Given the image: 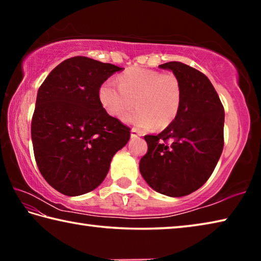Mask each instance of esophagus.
Returning a JSON list of instances; mask_svg holds the SVG:
<instances>
[{
    "label": "esophagus",
    "mask_w": 261,
    "mask_h": 261,
    "mask_svg": "<svg viewBox=\"0 0 261 261\" xmlns=\"http://www.w3.org/2000/svg\"><path fill=\"white\" fill-rule=\"evenodd\" d=\"M138 136H141L140 132L137 129H135V127H132V129H131V137H132V138H136V137H138Z\"/></svg>",
    "instance_id": "34e87169"
}]
</instances>
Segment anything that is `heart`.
Listing matches in <instances>:
<instances>
[{
    "label": "heart",
    "mask_w": 261,
    "mask_h": 261,
    "mask_svg": "<svg viewBox=\"0 0 261 261\" xmlns=\"http://www.w3.org/2000/svg\"><path fill=\"white\" fill-rule=\"evenodd\" d=\"M117 86L106 82L99 90V99L106 112L121 117L132 106L136 109L124 120L140 130L165 129L177 117L182 102V85L174 73L131 68L116 79Z\"/></svg>",
    "instance_id": "1"
}]
</instances>
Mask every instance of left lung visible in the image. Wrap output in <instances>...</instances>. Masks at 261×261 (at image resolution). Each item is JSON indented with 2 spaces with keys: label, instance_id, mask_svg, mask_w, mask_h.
Segmentation results:
<instances>
[{
  "label": "left lung",
  "instance_id": "1",
  "mask_svg": "<svg viewBox=\"0 0 261 261\" xmlns=\"http://www.w3.org/2000/svg\"><path fill=\"white\" fill-rule=\"evenodd\" d=\"M182 85L177 117L156 136H145L147 153L139 170L156 192L183 197L196 191L213 173L223 149L224 109L210 79L197 69L168 62Z\"/></svg>",
  "mask_w": 261,
  "mask_h": 261
}]
</instances>
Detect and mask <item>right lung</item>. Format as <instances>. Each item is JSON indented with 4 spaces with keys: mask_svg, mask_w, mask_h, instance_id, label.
Masks as SVG:
<instances>
[{
    "mask_svg": "<svg viewBox=\"0 0 261 261\" xmlns=\"http://www.w3.org/2000/svg\"><path fill=\"white\" fill-rule=\"evenodd\" d=\"M123 68L74 56L60 63L38 91L31 124L34 158L50 187L74 197L99 187L130 127L108 115L102 84Z\"/></svg>",
    "mask_w": 261,
    "mask_h": 261,
    "instance_id": "add662e5",
    "label": "right lung"
}]
</instances>
